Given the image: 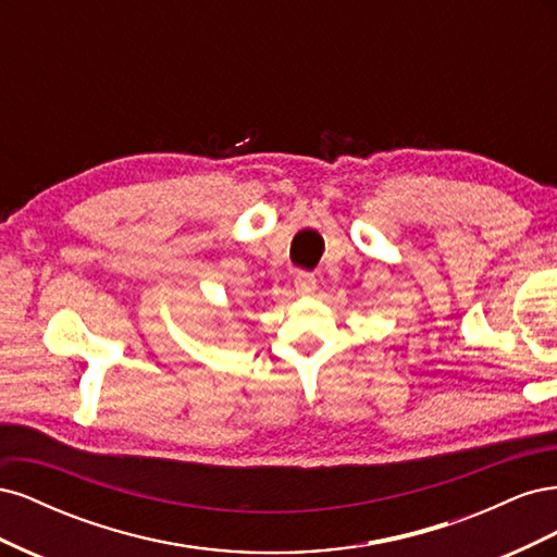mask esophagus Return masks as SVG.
I'll return each instance as SVG.
<instances>
[{
	"label": "esophagus",
	"instance_id": "34e87169",
	"mask_svg": "<svg viewBox=\"0 0 557 557\" xmlns=\"http://www.w3.org/2000/svg\"><path fill=\"white\" fill-rule=\"evenodd\" d=\"M295 290H297V295H313L315 276L311 272H297L295 274Z\"/></svg>",
	"mask_w": 557,
	"mask_h": 557
}]
</instances>
